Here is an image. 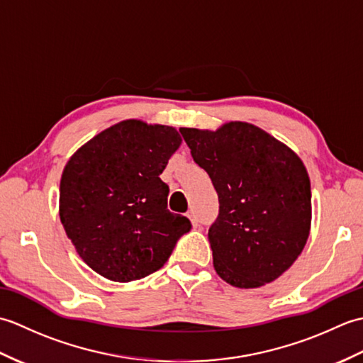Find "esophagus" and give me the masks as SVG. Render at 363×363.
<instances>
[{
    "mask_svg": "<svg viewBox=\"0 0 363 363\" xmlns=\"http://www.w3.org/2000/svg\"><path fill=\"white\" fill-rule=\"evenodd\" d=\"M187 217H189V220L191 221V225L198 226V217H196V213H195L194 211H189V212H187Z\"/></svg>",
    "mask_w": 363,
    "mask_h": 363,
    "instance_id": "esophagus-1",
    "label": "esophagus"
}]
</instances>
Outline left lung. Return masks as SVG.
<instances>
[{
  "instance_id": "obj_1",
  "label": "left lung",
  "mask_w": 363,
  "mask_h": 363,
  "mask_svg": "<svg viewBox=\"0 0 363 363\" xmlns=\"http://www.w3.org/2000/svg\"><path fill=\"white\" fill-rule=\"evenodd\" d=\"M179 130L218 194L220 212L209 229L215 272L238 289L273 282L309 237L312 194L303 160L250 123Z\"/></svg>"
}]
</instances>
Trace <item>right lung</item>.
Returning <instances> with one entry per match:
<instances>
[{"mask_svg": "<svg viewBox=\"0 0 363 363\" xmlns=\"http://www.w3.org/2000/svg\"><path fill=\"white\" fill-rule=\"evenodd\" d=\"M182 138L172 126L125 120L76 151L60 177L59 215L86 264L130 282L164 267L190 220L167 209L160 179Z\"/></svg>", "mask_w": 363, "mask_h": 363, "instance_id": "1", "label": "right lung"}]
</instances>
